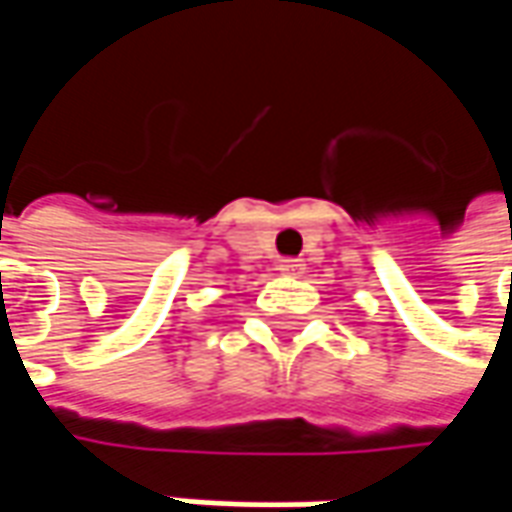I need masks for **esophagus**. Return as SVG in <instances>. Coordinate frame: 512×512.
Instances as JSON below:
<instances>
[{
	"instance_id": "34e87169",
	"label": "esophagus",
	"mask_w": 512,
	"mask_h": 512,
	"mask_svg": "<svg viewBox=\"0 0 512 512\" xmlns=\"http://www.w3.org/2000/svg\"><path fill=\"white\" fill-rule=\"evenodd\" d=\"M279 270H282V273H290V276H299V273L305 270V265H302V259H282V262H279Z\"/></svg>"
}]
</instances>
